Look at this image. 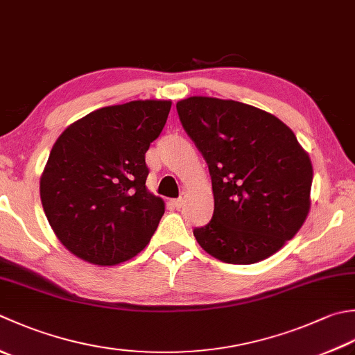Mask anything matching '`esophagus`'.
<instances>
[{"mask_svg":"<svg viewBox=\"0 0 355 355\" xmlns=\"http://www.w3.org/2000/svg\"><path fill=\"white\" fill-rule=\"evenodd\" d=\"M183 201H184V197H183V196H180L178 198H175V200H172V205H173V206H175V207H177V209H178V207H182V206H183Z\"/></svg>","mask_w":355,"mask_h":355,"instance_id":"obj_1","label":"esophagus"}]
</instances>
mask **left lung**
I'll return each instance as SVG.
<instances>
[{
  "instance_id": "obj_1",
  "label": "left lung",
  "mask_w": 355,
  "mask_h": 355,
  "mask_svg": "<svg viewBox=\"0 0 355 355\" xmlns=\"http://www.w3.org/2000/svg\"><path fill=\"white\" fill-rule=\"evenodd\" d=\"M177 112L212 180L214 215L193 227L198 245L232 265L275 254L309 212L312 164L294 132L234 100L191 96L177 103Z\"/></svg>"
}]
</instances>
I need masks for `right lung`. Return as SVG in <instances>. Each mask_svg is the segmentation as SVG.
Wrapping results in <instances>:
<instances>
[{
  "label": "right lung",
  "instance_id": "right-lung-1",
  "mask_svg": "<svg viewBox=\"0 0 355 355\" xmlns=\"http://www.w3.org/2000/svg\"><path fill=\"white\" fill-rule=\"evenodd\" d=\"M171 101H130L90 112L58 137L40 182L49 225L69 251L112 266L146 248L164 214L146 189V152Z\"/></svg>",
  "mask_w": 355,
  "mask_h": 355
}]
</instances>
